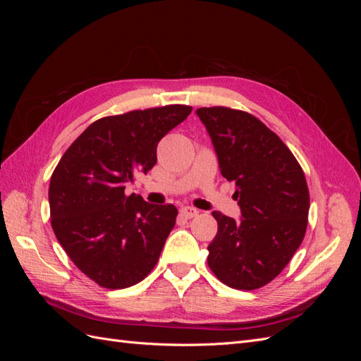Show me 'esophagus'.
Instances as JSON below:
<instances>
[{"label": "esophagus", "mask_w": 361, "mask_h": 361, "mask_svg": "<svg viewBox=\"0 0 361 361\" xmlns=\"http://www.w3.org/2000/svg\"><path fill=\"white\" fill-rule=\"evenodd\" d=\"M180 214L185 216V218H194L199 215V211L195 209V207H191V206H183L180 209Z\"/></svg>", "instance_id": "34e87169"}]
</instances>
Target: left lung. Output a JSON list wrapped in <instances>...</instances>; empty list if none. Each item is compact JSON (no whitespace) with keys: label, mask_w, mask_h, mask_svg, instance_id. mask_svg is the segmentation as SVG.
I'll return each instance as SVG.
<instances>
[{"label":"left lung","mask_w":361,"mask_h":361,"mask_svg":"<svg viewBox=\"0 0 361 361\" xmlns=\"http://www.w3.org/2000/svg\"><path fill=\"white\" fill-rule=\"evenodd\" d=\"M221 174L235 182L241 221L214 211L218 232L207 265L224 285L255 290L289 264L307 228L310 195L304 171L280 137L253 114L199 108Z\"/></svg>","instance_id":"left-lung-1"}]
</instances>
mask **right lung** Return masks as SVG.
<instances>
[{
  "instance_id": "add662e5",
  "label": "right lung",
  "mask_w": 361,
  "mask_h": 361,
  "mask_svg": "<svg viewBox=\"0 0 361 361\" xmlns=\"http://www.w3.org/2000/svg\"><path fill=\"white\" fill-rule=\"evenodd\" d=\"M191 111L176 104L102 117L54 170L52 231L76 268L99 286H134L155 268L178 209L126 195L125 187L155 166L159 140Z\"/></svg>"
}]
</instances>
